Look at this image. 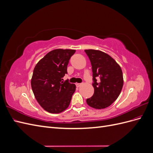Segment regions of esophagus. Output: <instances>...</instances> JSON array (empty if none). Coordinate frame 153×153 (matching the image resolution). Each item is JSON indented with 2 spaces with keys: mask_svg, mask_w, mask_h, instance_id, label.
<instances>
[{
  "mask_svg": "<svg viewBox=\"0 0 153 153\" xmlns=\"http://www.w3.org/2000/svg\"><path fill=\"white\" fill-rule=\"evenodd\" d=\"M76 85L77 87H80L82 85V84H76Z\"/></svg>",
  "mask_w": 153,
  "mask_h": 153,
  "instance_id": "34e87169",
  "label": "esophagus"
}]
</instances>
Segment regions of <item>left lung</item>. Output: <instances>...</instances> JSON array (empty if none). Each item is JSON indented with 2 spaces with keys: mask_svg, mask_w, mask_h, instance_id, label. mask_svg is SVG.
Instances as JSON below:
<instances>
[{
  "mask_svg": "<svg viewBox=\"0 0 153 153\" xmlns=\"http://www.w3.org/2000/svg\"><path fill=\"white\" fill-rule=\"evenodd\" d=\"M91 63L94 94L86 100L87 105L96 109L108 107L117 100L123 86L122 69L109 55L100 50H85ZM96 77L100 78L97 82Z\"/></svg>",
  "mask_w": 153,
  "mask_h": 153,
  "instance_id": "left-lung-1",
  "label": "left lung"
}]
</instances>
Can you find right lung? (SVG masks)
<instances>
[{"label":"right lung","instance_id":"right-lung-1","mask_svg":"<svg viewBox=\"0 0 153 153\" xmlns=\"http://www.w3.org/2000/svg\"><path fill=\"white\" fill-rule=\"evenodd\" d=\"M75 50L55 49L50 51L36 65L31 87L40 106L48 112L59 114L70 104L76 85L62 78L67 74L69 60Z\"/></svg>","mask_w":153,"mask_h":153}]
</instances>
